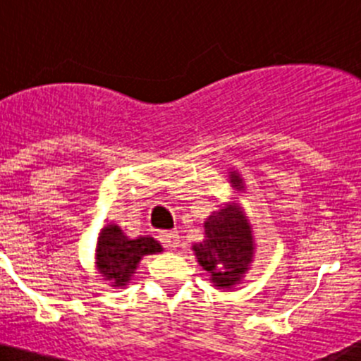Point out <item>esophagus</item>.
Instances as JSON below:
<instances>
[{"label": "esophagus", "instance_id": "34e87169", "mask_svg": "<svg viewBox=\"0 0 361 361\" xmlns=\"http://www.w3.org/2000/svg\"><path fill=\"white\" fill-rule=\"evenodd\" d=\"M159 241L162 243L164 248L176 250L180 246V234L176 231H164L159 234Z\"/></svg>", "mask_w": 361, "mask_h": 361}]
</instances>
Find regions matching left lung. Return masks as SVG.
Instances as JSON below:
<instances>
[{"mask_svg":"<svg viewBox=\"0 0 361 361\" xmlns=\"http://www.w3.org/2000/svg\"><path fill=\"white\" fill-rule=\"evenodd\" d=\"M228 183L235 194L246 190L238 171H228ZM255 250L253 225L235 197L204 220L202 243L192 245L199 265L218 290H234L241 285L253 264Z\"/></svg>","mask_w":361,"mask_h":361,"instance_id":"1","label":"left lung"}]
</instances>
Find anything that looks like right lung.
I'll list each match as a JSON object with an SVG mask.
<instances>
[{
    "label": "right lung",
    "mask_w": 361,
    "mask_h": 361,
    "mask_svg": "<svg viewBox=\"0 0 361 361\" xmlns=\"http://www.w3.org/2000/svg\"><path fill=\"white\" fill-rule=\"evenodd\" d=\"M162 251L159 241L150 235L129 239L118 225L110 224L97 235L96 269L111 288H126L143 257Z\"/></svg>",
    "instance_id": "add662e5"
}]
</instances>
